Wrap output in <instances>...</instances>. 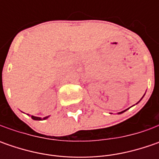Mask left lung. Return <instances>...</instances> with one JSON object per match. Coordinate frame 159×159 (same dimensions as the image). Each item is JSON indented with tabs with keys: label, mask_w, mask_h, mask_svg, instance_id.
<instances>
[{
	"label": "left lung",
	"mask_w": 159,
	"mask_h": 159,
	"mask_svg": "<svg viewBox=\"0 0 159 159\" xmlns=\"http://www.w3.org/2000/svg\"><path fill=\"white\" fill-rule=\"evenodd\" d=\"M124 111H122V112H124ZM122 112H120V113H122Z\"/></svg>",
	"instance_id": "obj_1"
}]
</instances>
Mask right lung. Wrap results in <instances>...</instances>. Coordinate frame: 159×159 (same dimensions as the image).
I'll return each mask as SVG.
<instances>
[{"label":"right lung","instance_id":"add662e5","mask_svg":"<svg viewBox=\"0 0 159 159\" xmlns=\"http://www.w3.org/2000/svg\"><path fill=\"white\" fill-rule=\"evenodd\" d=\"M32 117V119H34V120H41L40 118H38V117H34V116H31ZM48 119V117H45V118H43V119Z\"/></svg>","mask_w":159,"mask_h":159}]
</instances>
